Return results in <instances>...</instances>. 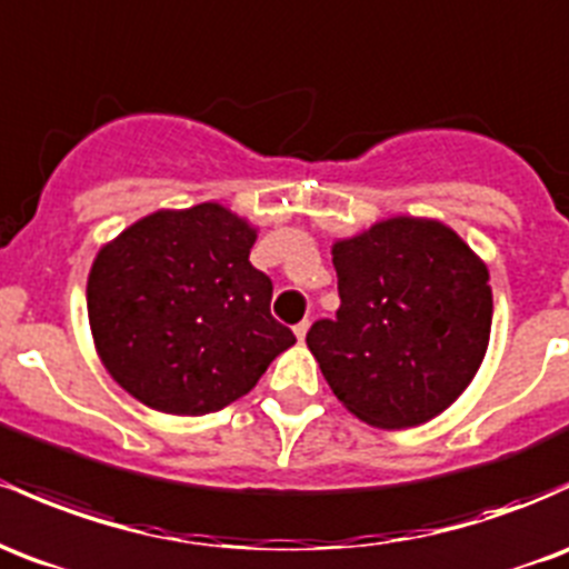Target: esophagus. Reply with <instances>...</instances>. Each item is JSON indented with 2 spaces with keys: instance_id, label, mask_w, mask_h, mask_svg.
Masks as SVG:
<instances>
[{
  "instance_id": "esophagus-1",
  "label": "esophagus",
  "mask_w": 569,
  "mask_h": 569,
  "mask_svg": "<svg viewBox=\"0 0 569 569\" xmlns=\"http://www.w3.org/2000/svg\"><path fill=\"white\" fill-rule=\"evenodd\" d=\"M308 329H310V321L308 318H305V321H299L297 327H295V335H297V340L302 342L305 340V335H308Z\"/></svg>"
}]
</instances>
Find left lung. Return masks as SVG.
Segmentation results:
<instances>
[{
	"instance_id": "obj_1",
	"label": "left lung",
	"mask_w": 569,
	"mask_h": 569,
	"mask_svg": "<svg viewBox=\"0 0 569 569\" xmlns=\"http://www.w3.org/2000/svg\"><path fill=\"white\" fill-rule=\"evenodd\" d=\"M340 308L308 348L335 397L380 429L429 421L476 378L491 335L489 270L440 221L389 218L335 242Z\"/></svg>"
}]
</instances>
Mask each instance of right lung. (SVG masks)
Listing matches in <instances>:
<instances>
[{
	"instance_id": "add662e5",
	"label": "right lung",
	"mask_w": 569,
	"mask_h": 569,
	"mask_svg": "<svg viewBox=\"0 0 569 569\" xmlns=\"http://www.w3.org/2000/svg\"><path fill=\"white\" fill-rule=\"evenodd\" d=\"M256 229L216 202L159 210L93 259L89 323L116 383L148 408L204 416L253 389L297 342L248 261Z\"/></svg>"
}]
</instances>
